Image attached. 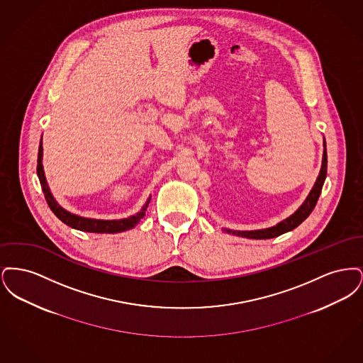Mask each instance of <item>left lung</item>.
Instances as JSON below:
<instances>
[{
    "label": "left lung",
    "instance_id": "1",
    "mask_svg": "<svg viewBox=\"0 0 363 363\" xmlns=\"http://www.w3.org/2000/svg\"><path fill=\"white\" fill-rule=\"evenodd\" d=\"M328 164V160H327V144L324 141V154H323V164H321V170L320 174L317 177V181L313 186V189L311 190L309 196L306 197V200L303 201V204L301 207L298 208L295 212H294L291 216H289L287 219L281 220L280 223H277L274 227H269V228H262V230H255V231H234V230H230V228H225V231H227L228 234H233V235H238V237H243V238H250V240H269V238H275L279 237L287 231H291L295 227L301 225L309 215L311 213V211L315 207L317 204V200L321 194V189H323V185H324V181L327 178V166Z\"/></svg>",
    "mask_w": 363,
    "mask_h": 363
}]
</instances>
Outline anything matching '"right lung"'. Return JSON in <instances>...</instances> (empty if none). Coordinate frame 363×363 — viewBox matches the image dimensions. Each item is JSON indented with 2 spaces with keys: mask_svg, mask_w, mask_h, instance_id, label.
I'll use <instances>...</instances> for the list:
<instances>
[{
  "mask_svg": "<svg viewBox=\"0 0 363 363\" xmlns=\"http://www.w3.org/2000/svg\"><path fill=\"white\" fill-rule=\"evenodd\" d=\"M42 156H43V147H42V141L39 145V151H38V166H36V173L39 177V182L40 186L43 190L45 199L49 204V207L52 211V213L67 225H69L72 228L80 230V231H86V233H108V234H114V233H121V231H126L133 228L135 225H138L140 219L144 218L147 207L150 204V200H147L145 206L141 208V211L138 212L133 216H129L126 219H120V220H101V219H89V218H83L74 213H70L69 211L64 209L61 207L55 199L52 197V191L49 189V185L46 182V177H45V172H43V164H42Z\"/></svg>",
  "mask_w": 363,
  "mask_h": 363,
  "instance_id": "obj_1",
  "label": "right lung"
}]
</instances>
